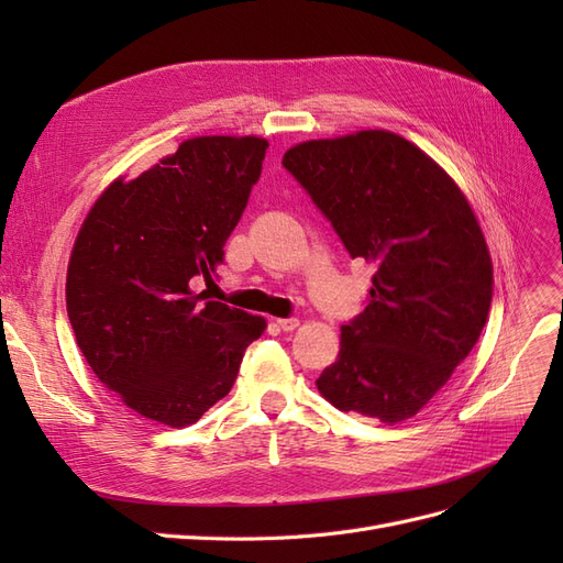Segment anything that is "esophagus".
I'll list each match as a JSON object with an SVG mask.
<instances>
[{"instance_id":"obj_1","label":"esophagus","mask_w":563,"mask_h":563,"mask_svg":"<svg viewBox=\"0 0 563 563\" xmlns=\"http://www.w3.org/2000/svg\"><path fill=\"white\" fill-rule=\"evenodd\" d=\"M277 327L282 331H296L300 327V321L296 317H286V319H277Z\"/></svg>"}]
</instances>
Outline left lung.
Here are the masks:
<instances>
[{
  "instance_id": "1",
  "label": "left lung",
  "mask_w": 563,
  "mask_h": 563,
  "mask_svg": "<svg viewBox=\"0 0 563 563\" xmlns=\"http://www.w3.org/2000/svg\"><path fill=\"white\" fill-rule=\"evenodd\" d=\"M282 164L373 267L366 310L340 329L317 378L338 411L413 418L479 340L493 263L465 192L430 155L385 129L305 141Z\"/></svg>"
}]
</instances>
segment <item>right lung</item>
I'll return each mask as SVG.
<instances>
[{
    "label": "right lung",
    "instance_id": "add662e5",
    "mask_svg": "<svg viewBox=\"0 0 563 563\" xmlns=\"http://www.w3.org/2000/svg\"><path fill=\"white\" fill-rule=\"evenodd\" d=\"M267 141L197 135L93 201L67 263V317L87 364L131 411L187 428L232 389L265 317L192 291L211 282Z\"/></svg>",
    "mask_w": 563,
    "mask_h": 563
}]
</instances>
